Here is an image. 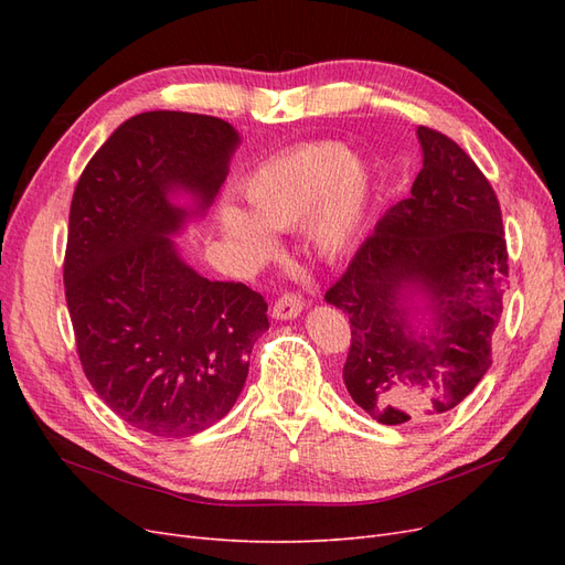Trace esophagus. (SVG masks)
I'll list each match as a JSON object with an SVG mask.
<instances>
[{"label": "esophagus", "mask_w": 565, "mask_h": 565, "mask_svg": "<svg viewBox=\"0 0 565 565\" xmlns=\"http://www.w3.org/2000/svg\"><path fill=\"white\" fill-rule=\"evenodd\" d=\"M301 311H303V299L297 292H287L276 303H273V318H278V320H292Z\"/></svg>", "instance_id": "34e87169"}]
</instances>
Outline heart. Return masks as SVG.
<instances>
[{
	"label": "heart",
	"instance_id": "b5f03b06",
	"mask_svg": "<svg viewBox=\"0 0 565 565\" xmlns=\"http://www.w3.org/2000/svg\"><path fill=\"white\" fill-rule=\"evenodd\" d=\"M367 167L337 141L289 148L245 177L247 212L226 207L221 224L237 245L256 254L270 249L266 228L287 231L303 221L306 241L320 256H341L361 235L370 204Z\"/></svg>",
	"mask_w": 565,
	"mask_h": 565
}]
</instances>
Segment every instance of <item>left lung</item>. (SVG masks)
Segmentation results:
<instances>
[{
  "instance_id": "8db88e82",
  "label": "left lung",
  "mask_w": 565,
  "mask_h": 565,
  "mask_svg": "<svg viewBox=\"0 0 565 565\" xmlns=\"http://www.w3.org/2000/svg\"><path fill=\"white\" fill-rule=\"evenodd\" d=\"M422 169L407 200L380 218L324 301L349 313L344 384L380 424L450 413L483 380L509 276L498 195L446 134L417 129ZM413 294L433 330L414 328Z\"/></svg>"
}]
</instances>
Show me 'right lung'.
Returning <instances> with one entry per match:
<instances>
[{
  "label": "right lung",
  "mask_w": 565,
  "mask_h": 565,
  "mask_svg": "<svg viewBox=\"0 0 565 565\" xmlns=\"http://www.w3.org/2000/svg\"><path fill=\"white\" fill-rule=\"evenodd\" d=\"M241 136L218 117L150 110L119 125L77 181L63 262L79 363L134 429L185 438L228 415L268 303L202 278L169 235L202 216ZM185 192L193 209L171 202Z\"/></svg>",
  "instance_id": "add662e5"
}]
</instances>
